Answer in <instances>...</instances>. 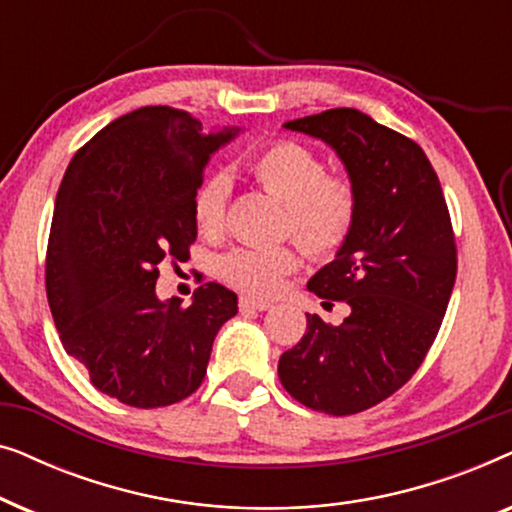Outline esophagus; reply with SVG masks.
Wrapping results in <instances>:
<instances>
[{"mask_svg": "<svg viewBox=\"0 0 512 512\" xmlns=\"http://www.w3.org/2000/svg\"><path fill=\"white\" fill-rule=\"evenodd\" d=\"M270 307H272L270 300L251 298V296H242V298H240V310H258V312H265V310H270Z\"/></svg>", "mask_w": 512, "mask_h": 512, "instance_id": "obj_1", "label": "esophagus"}]
</instances>
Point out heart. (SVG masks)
Here are the masks:
<instances>
[{
  "instance_id": "obj_1",
  "label": "heart",
  "mask_w": 512,
  "mask_h": 512,
  "mask_svg": "<svg viewBox=\"0 0 512 512\" xmlns=\"http://www.w3.org/2000/svg\"><path fill=\"white\" fill-rule=\"evenodd\" d=\"M249 170L265 191L286 205V233H291L314 258H331L352 235L359 198L352 179L328 174L324 158L310 146L277 139L251 158ZM230 198L228 174L214 172L195 188L193 221L205 235H219L226 226ZM300 251L279 247H237L219 261L228 284L256 296H275L284 279L298 270Z\"/></svg>"
}]
</instances>
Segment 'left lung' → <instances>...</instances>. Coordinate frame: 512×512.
Listing matches in <instances>:
<instances>
[{
    "label": "left lung",
    "mask_w": 512,
    "mask_h": 512,
    "mask_svg": "<svg viewBox=\"0 0 512 512\" xmlns=\"http://www.w3.org/2000/svg\"><path fill=\"white\" fill-rule=\"evenodd\" d=\"M284 128L335 149L356 188L352 235L307 289L349 305L340 326L307 314L279 359V380L305 408L333 417L382 403L422 366L457 279L447 202L422 146L359 109H328Z\"/></svg>",
    "instance_id": "1"
}]
</instances>
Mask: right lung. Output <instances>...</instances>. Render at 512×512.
I'll return each instance as SVG.
<instances>
[{
	"label": "right lung",
	"mask_w": 512,
	"mask_h": 512,
	"mask_svg": "<svg viewBox=\"0 0 512 512\" xmlns=\"http://www.w3.org/2000/svg\"><path fill=\"white\" fill-rule=\"evenodd\" d=\"M237 128L205 135L188 111L142 107L76 151L46 251V296L62 347L95 389L132 408H165L205 380L237 296L209 282L193 303L158 300V265L198 237L191 200L212 153Z\"/></svg>",
	"instance_id": "add662e5"
}]
</instances>
